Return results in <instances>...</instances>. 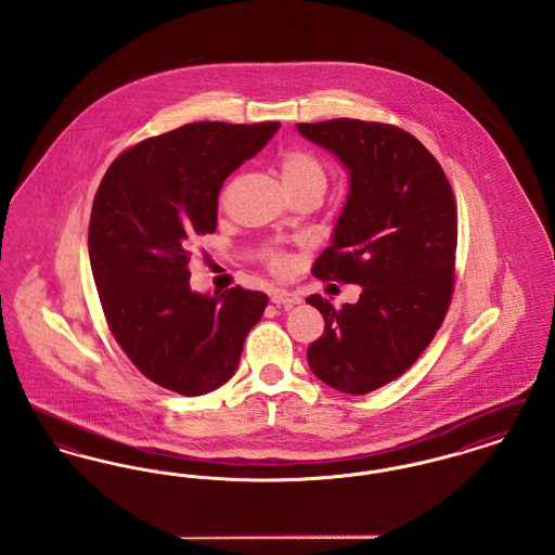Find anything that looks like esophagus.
<instances>
[{"mask_svg":"<svg viewBox=\"0 0 555 555\" xmlns=\"http://www.w3.org/2000/svg\"><path fill=\"white\" fill-rule=\"evenodd\" d=\"M270 299H272V304H276V306H297L299 301H301V297L297 295V293H293V291L287 289H272L270 291Z\"/></svg>","mask_w":555,"mask_h":555,"instance_id":"esophagus-1","label":"esophagus"}]
</instances>
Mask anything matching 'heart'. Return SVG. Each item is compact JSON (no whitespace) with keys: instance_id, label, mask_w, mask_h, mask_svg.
<instances>
[{"instance_id":"b5f03b06","label":"heart","mask_w":555,"mask_h":555,"mask_svg":"<svg viewBox=\"0 0 555 555\" xmlns=\"http://www.w3.org/2000/svg\"><path fill=\"white\" fill-rule=\"evenodd\" d=\"M279 172L285 191H295V189H312L317 193H324L326 189V170L322 162L312 156L310 152L304 150H289L279 158ZM270 264L274 270L283 272L289 260L281 254H272Z\"/></svg>"}]
</instances>
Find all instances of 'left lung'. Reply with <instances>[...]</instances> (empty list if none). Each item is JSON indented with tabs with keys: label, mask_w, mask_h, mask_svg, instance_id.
<instances>
[{
	"label": "left lung",
	"mask_w": 555,
	"mask_h": 555,
	"mask_svg": "<svg viewBox=\"0 0 555 555\" xmlns=\"http://www.w3.org/2000/svg\"><path fill=\"white\" fill-rule=\"evenodd\" d=\"M297 131L349 175L344 210L312 274L362 287L341 310L318 293L306 299L324 317L308 364L328 387L364 396L410 369L448 314L457 243L453 191L423 143L391 125L335 118L299 122Z\"/></svg>",
	"instance_id": "obj_1"
}]
</instances>
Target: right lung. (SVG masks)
<instances>
[{
    "mask_svg": "<svg viewBox=\"0 0 555 555\" xmlns=\"http://www.w3.org/2000/svg\"><path fill=\"white\" fill-rule=\"evenodd\" d=\"M279 122H193L112 162L89 222V260L114 339L159 387L186 397L224 385L268 295L189 287V247L216 231L224 179Z\"/></svg>",
    "mask_w": 555,
    "mask_h": 555,
    "instance_id": "add662e5",
    "label": "right lung"
}]
</instances>
